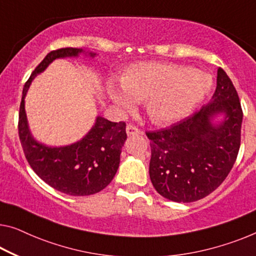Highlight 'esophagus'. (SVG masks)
Instances as JSON below:
<instances>
[{"mask_svg": "<svg viewBox=\"0 0 256 256\" xmlns=\"http://www.w3.org/2000/svg\"><path fill=\"white\" fill-rule=\"evenodd\" d=\"M126 133L128 136H136V134H140L141 131L136 126V125L133 124H128L126 126Z\"/></svg>", "mask_w": 256, "mask_h": 256, "instance_id": "obj_1", "label": "esophagus"}]
</instances>
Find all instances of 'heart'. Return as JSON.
<instances>
[{
	"label": "heart",
	"mask_w": 256,
	"mask_h": 256,
	"mask_svg": "<svg viewBox=\"0 0 256 256\" xmlns=\"http://www.w3.org/2000/svg\"><path fill=\"white\" fill-rule=\"evenodd\" d=\"M122 88L110 90V96L120 108L131 110L134 101L147 100L152 122L169 124L192 112L212 87L208 74L177 64L140 63L125 71Z\"/></svg>",
	"instance_id": "1"
}]
</instances>
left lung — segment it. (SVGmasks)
I'll return each mask as SVG.
<instances>
[{"label": "left lung", "mask_w": 256, "mask_h": 256, "mask_svg": "<svg viewBox=\"0 0 256 256\" xmlns=\"http://www.w3.org/2000/svg\"><path fill=\"white\" fill-rule=\"evenodd\" d=\"M217 114L224 120L214 124ZM242 122L237 90L218 68L209 104L170 128L146 132L152 150L150 177L158 193L174 202H193L214 192L237 160Z\"/></svg>", "instance_id": "1"}]
</instances>
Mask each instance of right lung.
Wrapping results in <instances>:
<instances>
[{
  "label": "right lung",
  "instance_id": "obj_1",
  "mask_svg": "<svg viewBox=\"0 0 256 256\" xmlns=\"http://www.w3.org/2000/svg\"><path fill=\"white\" fill-rule=\"evenodd\" d=\"M79 48H60L47 54L32 72L22 88L19 106L18 133L25 158L34 172L60 192L74 196H92L109 185L117 172L122 147L126 140V124L114 123L98 116L90 131L77 142L63 147H49L33 138L25 112V96L32 80L52 60L78 57ZM90 57L96 54L88 52Z\"/></svg>",
  "mask_w": 256,
  "mask_h": 256
}]
</instances>
